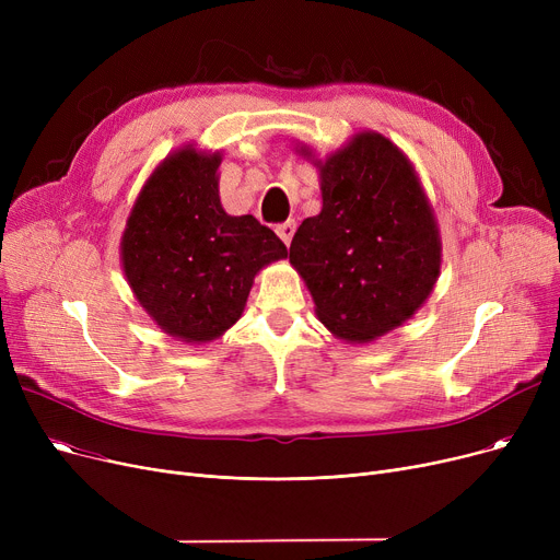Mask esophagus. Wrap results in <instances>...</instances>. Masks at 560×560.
Listing matches in <instances>:
<instances>
[{
	"instance_id": "34e87169",
	"label": "esophagus",
	"mask_w": 560,
	"mask_h": 560,
	"mask_svg": "<svg viewBox=\"0 0 560 560\" xmlns=\"http://www.w3.org/2000/svg\"><path fill=\"white\" fill-rule=\"evenodd\" d=\"M295 229H298L295 220H288V222H283V224L277 226V235H279V238H281L285 245H290L292 235H295Z\"/></svg>"
}]
</instances>
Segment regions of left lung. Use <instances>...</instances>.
I'll return each mask as SVG.
<instances>
[{"label": "left lung", "instance_id": "left-lung-1", "mask_svg": "<svg viewBox=\"0 0 560 560\" xmlns=\"http://www.w3.org/2000/svg\"><path fill=\"white\" fill-rule=\"evenodd\" d=\"M300 154L311 156L306 147ZM313 165L322 211L300 224L290 262L322 325L363 345L404 325L427 302L443 243L413 165L386 136L361 131Z\"/></svg>", "mask_w": 560, "mask_h": 560}]
</instances>
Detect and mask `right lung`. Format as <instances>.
<instances>
[{
  "instance_id": "obj_1",
  "label": "right lung",
  "mask_w": 560,
  "mask_h": 560,
  "mask_svg": "<svg viewBox=\"0 0 560 560\" xmlns=\"http://www.w3.org/2000/svg\"><path fill=\"white\" fill-rule=\"evenodd\" d=\"M220 152L170 154L142 186L120 243L125 277L156 325L184 342H211L241 319L254 277L288 256L254 215L220 201Z\"/></svg>"
}]
</instances>
